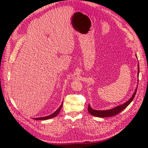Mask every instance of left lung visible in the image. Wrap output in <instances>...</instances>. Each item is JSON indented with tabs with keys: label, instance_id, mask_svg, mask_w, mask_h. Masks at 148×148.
<instances>
[{
	"label": "left lung",
	"instance_id": "obj_1",
	"mask_svg": "<svg viewBox=\"0 0 148 148\" xmlns=\"http://www.w3.org/2000/svg\"><path fill=\"white\" fill-rule=\"evenodd\" d=\"M137 57V55H136ZM137 69H138V72H137V76H138V80H137V83H139V62H138V65H137ZM137 86L136 90L134 91V93L130 97V99L127 101L126 102H125L123 103H122L121 105H119L118 106H116L114 108H112V109H106V110H95L94 109H92V107L90 106V105H88V112L90 114H92V116H96V117H99V118H108V117H111V116H115L116 114H118V113L121 112L123 110L125 109L130 104L131 102L132 101L134 98L135 97V95H136V92H137Z\"/></svg>",
	"mask_w": 148,
	"mask_h": 148
}]
</instances>
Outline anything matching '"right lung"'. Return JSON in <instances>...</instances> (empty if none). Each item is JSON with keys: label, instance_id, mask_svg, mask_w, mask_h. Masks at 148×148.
Returning <instances> with one entry per match:
<instances>
[{"label": "right lung", "instance_id": "right-lung-1", "mask_svg": "<svg viewBox=\"0 0 148 148\" xmlns=\"http://www.w3.org/2000/svg\"><path fill=\"white\" fill-rule=\"evenodd\" d=\"M62 104H63V102L62 103V104L60 105V106L59 107L58 109L56 110L55 112H54L53 113H52L51 114L48 115V116H43V117H40V118H34V119H36V120H46V119H51L53 118L54 117H56V116H57L60 111V110L62 108Z\"/></svg>", "mask_w": 148, "mask_h": 148}]
</instances>
